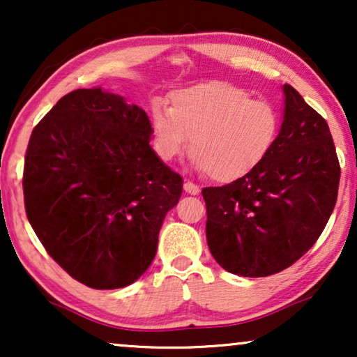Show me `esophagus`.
Masks as SVG:
<instances>
[{
  "label": "esophagus",
  "mask_w": 357,
  "mask_h": 357,
  "mask_svg": "<svg viewBox=\"0 0 357 357\" xmlns=\"http://www.w3.org/2000/svg\"><path fill=\"white\" fill-rule=\"evenodd\" d=\"M183 190H185V192H187L188 195H198V193H199V187H198V185H195L193 182H190V180H185Z\"/></svg>",
  "instance_id": "obj_1"
}]
</instances>
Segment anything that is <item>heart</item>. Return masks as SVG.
Wrapping results in <instances>:
<instances>
[{
	"instance_id": "heart-1",
	"label": "heart",
	"mask_w": 357,
	"mask_h": 357,
	"mask_svg": "<svg viewBox=\"0 0 357 357\" xmlns=\"http://www.w3.org/2000/svg\"><path fill=\"white\" fill-rule=\"evenodd\" d=\"M280 119L275 107L252 100L242 87L203 82L172 96V109L155 105L151 114L154 149L172 160L188 149L198 169L226 183L250 172L270 151Z\"/></svg>"
}]
</instances>
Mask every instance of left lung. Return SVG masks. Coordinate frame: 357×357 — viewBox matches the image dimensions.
Instances as JSON below:
<instances>
[{"label":"left lung","mask_w":357,"mask_h":357,"mask_svg":"<svg viewBox=\"0 0 357 357\" xmlns=\"http://www.w3.org/2000/svg\"><path fill=\"white\" fill-rule=\"evenodd\" d=\"M280 135L243 177L203 188L206 241L229 273L261 278L310 250L333 213L340 162L324 116L284 84Z\"/></svg>","instance_id":"8db88e82"}]
</instances>
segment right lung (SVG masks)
<instances>
[{
	"instance_id": "right-lung-1",
	"label": "right lung",
	"mask_w": 357,
	"mask_h": 357,
	"mask_svg": "<svg viewBox=\"0 0 357 357\" xmlns=\"http://www.w3.org/2000/svg\"><path fill=\"white\" fill-rule=\"evenodd\" d=\"M151 121L123 97L73 91L38 121L24 204L38 241L71 278L119 289L148 270L183 180L151 148Z\"/></svg>"
}]
</instances>
